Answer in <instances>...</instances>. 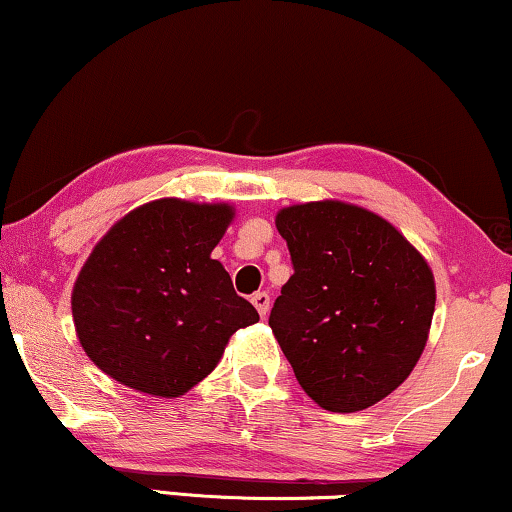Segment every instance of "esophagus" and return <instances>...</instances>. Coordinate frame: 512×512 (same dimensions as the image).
I'll return each instance as SVG.
<instances>
[{
  "label": "esophagus",
  "instance_id": "34e87169",
  "mask_svg": "<svg viewBox=\"0 0 512 512\" xmlns=\"http://www.w3.org/2000/svg\"><path fill=\"white\" fill-rule=\"evenodd\" d=\"M252 304H255V309L260 312V316L264 319V316L269 314V307H271V300H269V293H264V290H260V293H255L250 297Z\"/></svg>",
  "mask_w": 512,
  "mask_h": 512
}]
</instances>
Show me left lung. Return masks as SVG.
Here are the masks:
<instances>
[{
  "mask_svg": "<svg viewBox=\"0 0 512 512\" xmlns=\"http://www.w3.org/2000/svg\"><path fill=\"white\" fill-rule=\"evenodd\" d=\"M293 262L269 326L297 383L326 411L373 406L404 383L435 314V278L390 222L323 200L281 210Z\"/></svg>",
  "mask_w": 512,
  "mask_h": 512,
  "instance_id": "left-lung-1",
  "label": "left lung"
}]
</instances>
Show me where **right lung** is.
I'll use <instances>...</instances> for the list:
<instances>
[{
  "mask_svg": "<svg viewBox=\"0 0 512 512\" xmlns=\"http://www.w3.org/2000/svg\"><path fill=\"white\" fill-rule=\"evenodd\" d=\"M231 219L229 205L163 198L101 238L75 281L73 321L103 373L179 397L210 375L238 328L260 321L210 257Z\"/></svg>",
  "mask_w": 512,
  "mask_h": 512,
  "instance_id": "right-lung-1",
  "label": "right lung"
}]
</instances>
